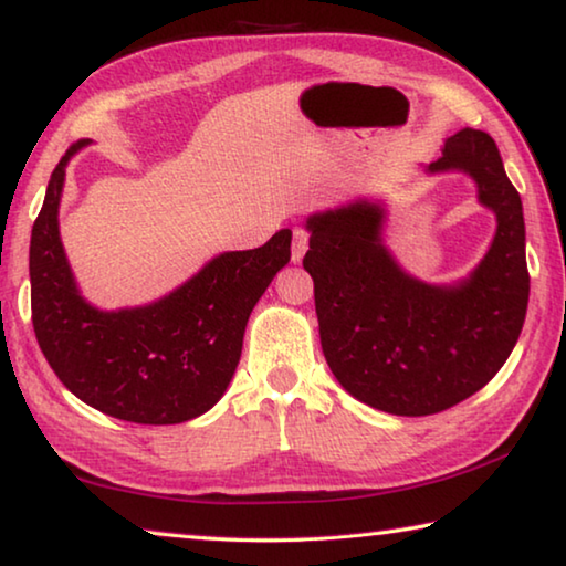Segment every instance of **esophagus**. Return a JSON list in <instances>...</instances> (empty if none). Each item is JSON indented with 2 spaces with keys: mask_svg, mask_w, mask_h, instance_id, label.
Returning <instances> with one entry per match:
<instances>
[{
  "mask_svg": "<svg viewBox=\"0 0 566 566\" xmlns=\"http://www.w3.org/2000/svg\"><path fill=\"white\" fill-rule=\"evenodd\" d=\"M306 249H310V234H306V229L296 227L292 234V262H302Z\"/></svg>",
  "mask_w": 566,
  "mask_h": 566,
  "instance_id": "34e87169",
  "label": "esophagus"
}]
</instances>
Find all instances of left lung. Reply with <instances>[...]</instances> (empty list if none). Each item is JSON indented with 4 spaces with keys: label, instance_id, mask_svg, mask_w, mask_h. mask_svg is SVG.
Listing matches in <instances>:
<instances>
[{
    "label": "left lung",
    "instance_id": "obj_1",
    "mask_svg": "<svg viewBox=\"0 0 566 566\" xmlns=\"http://www.w3.org/2000/svg\"><path fill=\"white\" fill-rule=\"evenodd\" d=\"M424 171H464L496 217L484 260L454 284L401 270L381 237L385 207L371 199L304 224L324 359L354 399L397 417L437 415L482 389L512 354L530 302L522 199L490 134L457 132Z\"/></svg>",
    "mask_w": 566,
    "mask_h": 566
}]
</instances>
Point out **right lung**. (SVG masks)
Returning a JSON list of instances; mask_svg holds the SVG:
<instances>
[{
  "mask_svg": "<svg viewBox=\"0 0 566 566\" xmlns=\"http://www.w3.org/2000/svg\"><path fill=\"white\" fill-rule=\"evenodd\" d=\"M66 149L32 227V324L62 385L84 405L134 424H181L212 409L234 377L244 329L274 274L290 262L292 232L209 260L175 292L145 306L97 310L84 300L60 237Z\"/></svg>",
  "mask_w": 566,
  "mask_h": 566,
  "instance_id": "right-lung-1",
  "label": "right lung"
}]
</instances>
